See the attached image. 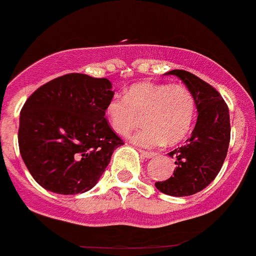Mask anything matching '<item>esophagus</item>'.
Returning a JSON list of instances; mask_svg holds the SVG:
<instances>
[{
  "mask_svg": "<svg viewBox=\"0 0 256 256\" xmlns=\"http://www.w3.org/2000/svg\"><path fill=\"white\" fill-rule=\"evenodd\" d=\"M140 154H141L144 158H146V159H151V158L155 156V152H150V151H144V150H140Z\"/></svg>",
  "mask_w": 256,
  "mask_h": 256,
  "instance_id": "1",
  "label": "esophagus"
}]
</instances>
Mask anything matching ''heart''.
<instances>
[{
    "instance_id": "1",
    "label": "heart",
    "mask_w": 256,
    "mask_h": 256,
    "mask_svg": "<svg viewBox=\"0 0 256 256\" xmlns=\"http://www.w3.org/2000/svg\"><path fill=\"white\" fill-rule=\"evenodd\" d=\"M105 115L110 128L120 136L130 134L141 119L144 126L132 138L138 146L176 144L191 130L196 100L186 86L142 82L130 86L123 100L110 101Z\"/></svg>"
}]
</instances>
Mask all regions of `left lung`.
Returning a JSON list of instances; mask_svg holds the SVG:
<instances>
[{
	"instance_id": "obj_1",
	"label": "left lung",
	"mask_w": 256,
	"mask_h": 256,
	"mask_svg": "<svg viewBox=\"0 0 256 256\" xmlns=\"http://www.w3.org/2000/svg\"><path fill=\"white\" fill-rule=\"evenodd\" d=\"M165 76H176L195 96L198 120L184 146L170 151L176 170L166 180L156 182V188L169 196L194 195L209 186L218 176L227 156L230 138L228 106L216 88L186 70L174 69Z\"/></svg>"
}]
</instances>
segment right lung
Listing matches in <instances>:
<instances>
[{"instance_id":"1","label":"right lung","mask_w":256,"mask_h":256,"mask_svg":"<svg viewBox=\"0 0 256 256\" xmlns=\"http://www.w3.org/2000/svg\"><path fill=\"white\" fill-rule=\"evenodd\" d=\"M112 88L106 78L72 73L50 80L26 101L18 134L20 155L44 190L76 195L96 186L123 144L105 118Z\"/></svg>"}]
</instances>
